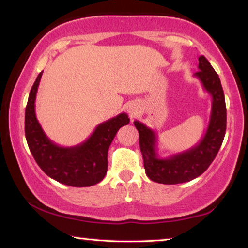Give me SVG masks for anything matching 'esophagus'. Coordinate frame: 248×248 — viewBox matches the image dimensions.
<instances>
[{
  "label": "esophagus",
  "mask_w": 248,
  "mask_h": 248,
  "mask_svg": "<svg viewBox=\"0 0 248 248\" xmlns=\"http://www.w3.org/2000/svg\"><path fill=\"white\" fill-rule=\"evenodd\" d=\"M127 113L129 114V116L132 117H135L137 114L140 113V104L139 103H136V102H132V103H129V105L127 106Z\"/></svg>",
  "instance_id": "34e87169"
}]
</instances>
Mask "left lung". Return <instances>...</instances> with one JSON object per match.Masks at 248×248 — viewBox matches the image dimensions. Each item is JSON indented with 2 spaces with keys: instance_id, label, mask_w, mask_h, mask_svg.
<instances>
[{
  "instance_id": "8db88e82",
  "label": "left lung",
  "mask_w": 248,
  "mask_h": 248,
  "mask_svg": "<svg viewBox=\"0 0 248 248\" xmlns=\"http://www.w3.org/2000/svg\"><path fill=\"white\" fill-rule=\"evenodd\" d=\"M199 72L194 76L212 96L209 124L200 143L187 151L167 158L159 157L155 132L139 121L134 122L140 134L144 169L150 180L161 184H180L199 177L214 161L226 132V105L218 74L204 55L199 58Z\"/></svg>"
}]
</instances>
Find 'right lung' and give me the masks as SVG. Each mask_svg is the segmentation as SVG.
<instances>
[{"instance_id": "add662e5", "label": "right lung", "mask_w": 248, "mask_h": 248, "mask_svg": "<svg viewBox=\"0 0 248 248\" xmlns=\"http://www.w3.org/2000/svg\"><path fill=\"white\" fill-rule=\"evenodd\" d=\"M42 74L37 75L25 108V137L41 170L53 180L73 187L100 183L108 172V152L119 129L129 123L126 113L98 124L85 142L63 147L53 143L42 129L35 115V98Z\"/></svg>"}]
</instances>
